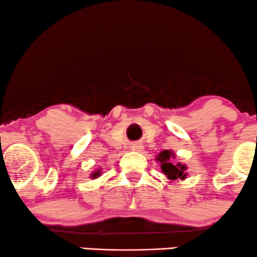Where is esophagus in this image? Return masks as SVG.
<instances>
[{
    "instance_id": "34e87169",
    "label": "esophagus",
    "mask_w": 257,
    "mask_h": 257,
    "mask_svg": "<svg viewBox=\"0 0 257 257\" xmlns=\"http://www.w3.org/2000/svg\"><path fill=\"white\" fill-rule=\"evenodd\" d=\"M132 150L134 151H142L143 150V145L140 143H135L133 146H132Z\"/></svg>"
}]
</instances>
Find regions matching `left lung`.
<instances>
[{
  "mask_svg": "<svg viewBox=\"0 0 257 257\" xmlns=\"http://www.w3.org/2000/svg\"><path fill=\"white\" fill-rule=\"evenodd\" d=\"M173 156L172 155V151H168V150H165L162 151L161 154L159 155V160L160 163H161V168H162V172L165 173V176H167L168 178L172 179V180H176V179H183L185 177V167L182 165H173V163L171 162L170 159Z\"/></svg>",
  "mask_w": 257,
  "mask_h": 257,
  "instance_id": "1",
  "label": "left lung"
}]
</instances>
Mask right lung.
Here are the masks:
<instances>
[{"mask_svg":"<svg viewBox=\"0 0 257 257\" xmlns=\"http://www.w3.org/2000/svg\"><path fill=\"white\" fill-rule=\"evenodd\" d=\"M96 176H98V172H95V173L92 174V177H96Z\"/></svg>","mask_w":257,"mask_h":257,"instance_id":"add662e5","label":"right lung"}]
</instances>
